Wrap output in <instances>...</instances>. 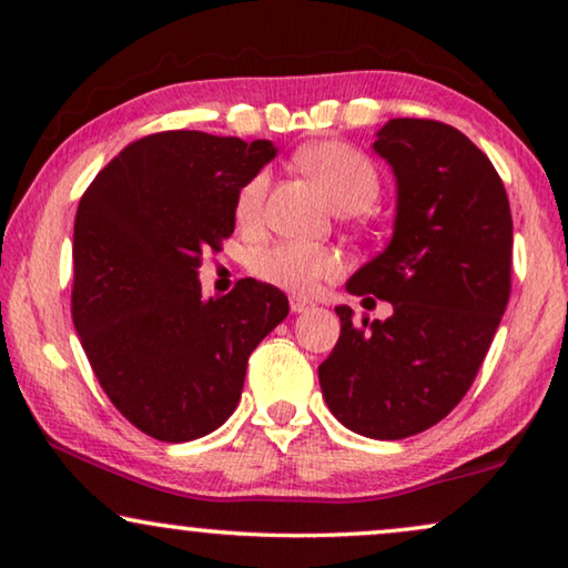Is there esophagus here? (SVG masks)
I'll use <instances>...</instances> for the list:
<instances>
[{
	"label": "esophagus",
	"instance_id": "1",
	"mask_svg": "<svg viewBox=\"0 0 568 568\" xmlns=\"http://www.w3.org/2000/svg\"><path fill=\"white\" fill-rule=\"evenodd\" d=\"M307 307H313V303L307 301V297H301V295H291V311H293V313H305Z\"/></svg>",
	"mask_w": 568,
	"mask_h": 568
}]
</instances>
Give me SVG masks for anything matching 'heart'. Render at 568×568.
Returning a JSON list of instances; mask_svg holds the SVG:
<instances>
[{"instance_id": "obj_1", "label": "heart", "mask_w": 568, "mask_h": 568, "mask_svg": "<svg viewBox=\"0 0 568 568\" xmlns=\"http://www.w3.org/2000/svg\"><path fill=\"white\" fill-rule=\"evenodd\" d=\"M301 168L318 182L325 197L341 213H358L376 203L381 178L373 162L361 150L343 142H321L297 155ZM267 190V170H257L235 197L237 223L250 225L261 217ZM343 271L341 255L331 247L307 243H277L255 255L253 273L265 283L281 285L293 293H313L323 281Z\"/></svg>"}]
</instances>
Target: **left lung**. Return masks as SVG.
<instances>
[{"label":"left lung","instance_id":"8db88e82","mask_svg":"<svg viewBox=\"0 0 568 568\" xmlns=\"http://www.w3.org/2000/svg\"><path fill=\"white\" fill-rule=\"evenodd\" d=\"M373 150L396 175L393 237L348 281V293L393 305L353 321L321 363L323 398L355 434L398 440L458 406L511 295L514 223L506 187L464 132L436 120H388Z\"/></svg>","mask_w":568,"mask_h":568}]
</instances>
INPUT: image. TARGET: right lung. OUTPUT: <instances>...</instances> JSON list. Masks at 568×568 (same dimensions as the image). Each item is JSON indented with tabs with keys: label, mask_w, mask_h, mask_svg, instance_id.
Wrapping results in <instances>:
<instances>
[{
	"label": "right lung",
	"mask_w": 568,
	"mask_h": 568,
	"mask_svg": "<svg viewBox=\"0 0 568 568\" xmlns=\"http://www.w3.org/2000/svg\"><path fill=\"white\" fill-rule=\"evenodd\" d=\"M275 158L271 140L197 130L148 134L84 190L74 217L72 321L102 390L168 444L223 426L250 353L287 297L255 277L203 297L197 267L235 230L237 190Z\"/></svg>",
	"instance_id": "obj_1"
}]
</instances>
